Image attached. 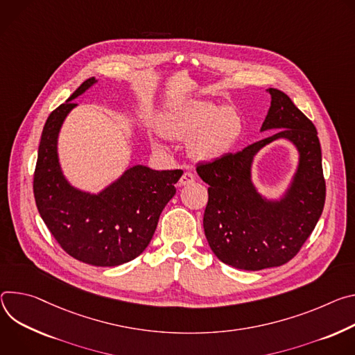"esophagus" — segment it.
Returning <instances> with one entry per match:
<instances>
[{
    "instance_id": "34e87169",
    "label": "esophagus",
    "mask_w": 355,
    "mask_h": 355,
    "mask_svg": "<svg viewBox=\"0 0 355 355\" xmlns=\"http://www.w3.org/2000/svg\"><path fill=\"white\" fill-rule=\"evenodd\" d=\"M194 182V175L190 173V172H184L182 175V178L179 179V186H186V184H190Z\"/></svg>"
}]
</instances>
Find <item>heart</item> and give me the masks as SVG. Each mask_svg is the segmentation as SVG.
<instances>
[{
	"label": "heart",
	"instance_id": "obj_1",
	"mask_svg": "<svg viewBox=\"0 0 355 355\" xmlns=\"http://www.w3.org/2000/svg\"><path fill=\"white\" fill-rule=\"evenodd\" d=\"M162 134L173 139H188L189 153L196 161L213 162L228 155L243 134V121L231 107L206 100H189L162 121ZM159 148L157 141L152 142Z\"/></svg>",
	"mask_w": 355,
	"mask_h": 355
}]
</instances>
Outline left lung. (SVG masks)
<instances>
[{"mask_svg": "<svg viewBox=\"0 0 355 355\" xmlns=\"http://www.w3.org/2000/svg\"><path fill=\"white\" fill-rule=\"evenodd\" d=\"M268 93L272 100L261 131H279L196 168L209 184L203 217L209 245L221 262L245 270L291 261L316 227L326 200L316 127L288 94L277 89H268ZM281 137L298 148L300 165L284 198L269 201L253 186L250 166L259 148Z\"/></svg>", "mask_w": 355, "mask_h": 355, "instance_id": "left-lung-1", "label": "left lung"}]
</instances>
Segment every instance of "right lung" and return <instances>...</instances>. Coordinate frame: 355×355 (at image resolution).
I'll use <instances>...</instances> for the list:
<instances>
[{"mask_svg": "<svg viewBox=\"0 0 355 355\" xmlns=\"http://www.w3.org/2000/svg\"><path fill=\"white\" fill-rule=\"evenodd\" d=\"M94 83V77L87 78L48 116L37 149L33 196L39 214L70 257L94 266H116L148 247L183 171L135 165L97 194L73 187L60 169L58 137L77 105L73 100Z\"/></svg>", "mask_w": 355, "mask_h": 355, "instance_id": "1", "label": "right lung"}]
</instances>
